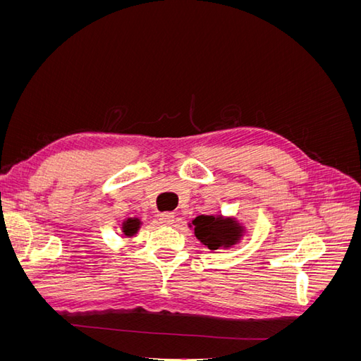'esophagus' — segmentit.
<instances>
[{"label":"esophagus","mask_w":361,"mask_h":361,"mask_svg":"<svg viewBox=\"0 0 361 361\" xmlns=\"http://www.w3.org/2000/svg\"><path fill=\"white\" fill-rule=\"evenodd\" d=\"M159 223L164 226H171L174 223V214L164 212L159 215Z\"/></svg>","instance_id":"esophagus-1"}]
</instances>
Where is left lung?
<instances>
[{
  "mask_svg": "<svg viewBox=\"0 0 361 361\" xmlns=\"http://www.w3.org/2000/svg\"><path fill=\"white\" fill-rule=\"evenodd\" d=\"M192 226L195 236L209 250L235 245L244 232L235 220L214 215H199L192 220Z\"/></svg>",
  "mask_w": 361,
  "mask_h": 361,
  "instance_id": "obj_1",
  "label": "left lung"
}]
</instances>
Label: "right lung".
Instances as JSON below:
<instances>
[{"instance_id":"obj_1","label":"right lung","mask_w":361,"mask_h":361,"mask_svg":"<svg viewBox=\"0 0 361 361\" xmlns=\"http://www.w3.org/2000/svg\"><path fill=\"white\" fill-rule=\"evenodd\" d=\"M140 220L138 218H128L126 221H123V224H122V232H123V235H126V236H134L137 232H138V228H140Z\"/></svg>"}]
</instances>
